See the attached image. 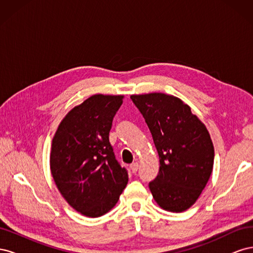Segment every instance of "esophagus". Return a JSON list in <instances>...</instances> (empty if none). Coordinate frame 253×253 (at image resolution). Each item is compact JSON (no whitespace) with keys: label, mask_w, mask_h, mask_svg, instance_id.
Instances as JSON below:
<instances>
[{"label":"esophagus","mask_w":253,"mask_h":253,"mask_svg":"<svg viewBox=\"0 0 253 253\" xmlns=\"http://www.w3.org/2000/svg\"><path fill=\"white\" fill-rule=\"evenodd\" d=\"M138 167H139L138 163L132 164V165H131V170H132V172H133V173H136L137 171H138Z\"/></svg>","instance_id":"esophagus-1"}]
</instances>
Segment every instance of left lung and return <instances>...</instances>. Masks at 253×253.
Segmentation results:
<instances>
[{
  "instance_id": "8db88e82",
  "label": "left lung",
  "mask_w": 253,
  "mask_h": 253,
  "mask_svg": "<svg viewBox=\"0 0 253 253\" xmlns=\"http://www.w3.org/2000/svg\"><path fill=\"white\" fill-rule=\"evenodd\" d=\"M159 156V172L149 183L160 208L189 209L202 194L213 169L214 148L206 126L179 98L163 93L132 95Z\"/></svg>"
}]
</instances>
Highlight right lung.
<instances>
[{
	"instance_id": "right-lung-1",
	"label": "right lung",
	"mask_w": 253,
	"mask_h": 253,
	"mask_svg": "<svg viewBox=\"0 0 253 253\" xmlns=\"http://www.w3.org/2000/svg\"><path fill=\"white\" fill-rule=\"evenodd\" d=\"M124 96H90L61 121L52 138L50 171L73 208L99 217L117 204L128 175L115 158L109 134Z\"/></svg>"
}]
</instances>
